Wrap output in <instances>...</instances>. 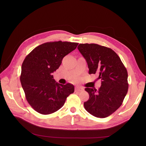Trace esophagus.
<instances>
[{"mask_svg": "<svg viewBox=\"0 0 146 146\" xmlns=\"http://www.w3.org/2000/svg\"><path fill=\"white\" fill-rule=\"evenodd\" d=\"M75 90L76 91H78V92H80V91H82L84 90V89H83V88L82 87H76V88H75Z\"/></svg>", "mask_w": 146, "mask_h": 146, "instance_id": "esophagus-1", "label": "esophagus"}]
</instances>
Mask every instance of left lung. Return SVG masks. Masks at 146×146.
<instances>
[{
    "instance_id": "left-lung-1",
    "label": "left lung",
    "mask_w": 146,
    "mask_h": 146,
    "mask_svg": "<svg viewBox=\"0 0 146 146\" xmlns=\"http://www.w3.org/2000/svg\"><path fill=\"white\" fill-rule=\"evenodd\" d=\"M78 50L86 59L89 74H99L102 85L97 91L86 88L89 99L85 109L92 115L105 118L122 104L128 90V72L118 55L111 48L97 44H80Z\"/></svg>"
}]
</instances>
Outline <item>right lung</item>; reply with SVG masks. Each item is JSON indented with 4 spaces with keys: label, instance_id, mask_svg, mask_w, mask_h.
Returning <instances> with one entry per match:
<instances>
[{
    "label": "right lung",
    "instance_id": "obj_1",
    "mask_svg": "<svg viewBox=\"0 0 146 146\" xmlns=\"http://www.w3.org/2000/svg\"><path fill=\"white\" fill-rule=\"evenodd\" d=\"M78 44L62 41L47 42L36 47L25 57L20 81L28 103L38 113L47 115L58 111L74 92L73 85L59 84L52 73Z\"/></svg>",
    "mask_w": 146,
    "mask_h": 146
}]
</instances>
